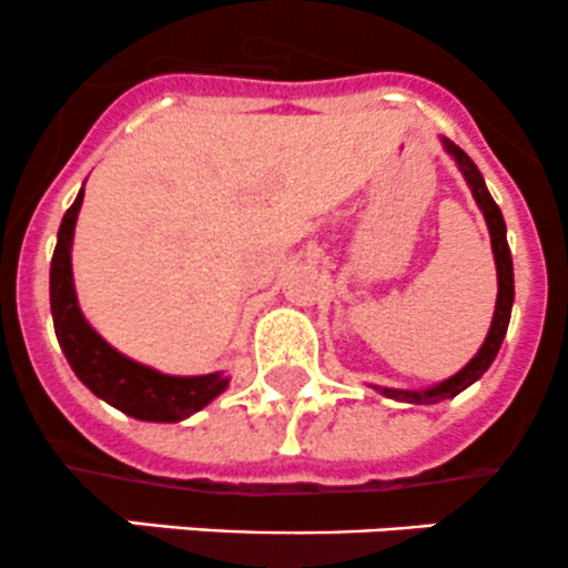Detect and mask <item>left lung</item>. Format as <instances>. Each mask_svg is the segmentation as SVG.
I'll use <instances>...</instances> for the list:
<instances>
[{"mask_svg": "<svg viewBox=\"0 0 568 568\" xmlns=\"http://www.w3.org/2000/svg\"><path fill=\"white\" fill-rule=\"evenodd\" d=\"M442 143H445L447 154L456 156L464 179H467V184L473 187L477 206H480L483 217H486L488 234H491L494 262H497V286L499 290H497V306H494V320H491V328H488L486 342H483L480 351L475 353V358L462 369V373H456L453 378L442 381V384L430 386V389H419V392L381 389V395H386V397H395V400H406V403H423V406H428V403L447 400V397H456L458 392H464L467 386H473L475 381L480 378L488 367H491L494 356H497L499 345H503V339H505V331H508L510 306H514V262H510V248H508V240H505L503 212H499V206L494 204L491 193L486 190V182H483V176H480V171H477L475 162L469 160V156L464 154L456 143H453V140L442 138Z\"/></svg>", "mask_w": 568, "mask_h": 568, "instance_id": "8db88e82", "label": "left lung"}]
</instances>
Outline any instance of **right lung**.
<instances>
[{
    "mask_svg": "<svg viewBox=\"0 0 568 568\" xmlns=\"http://www.w3.org/2000/svg\"><path fill=\"white\" fill-rule=\"evenodd\" d=\"M82 195L80 190L74 204L63 215L58 232V248L52 256V273H49V297H52L54 334L60 347L69 358L77 378L93 392L95 397L115 406L118 412L129 414L145 423H179L190 414L201 412L210 400H215L229 386V378L221 373L210 375H165L145 364L132 362L129 356L106 345L99 334L82 317L77 303L74 273H71V243H74L77 215H80Z\"/></svg>",
    "mask_w": 568,
    "mask_h": 568,
    "instance_id": "obj_1",
    "label": "right lung"
}]
</instances>
